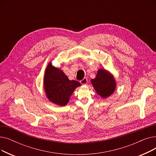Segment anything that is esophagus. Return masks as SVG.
<instances>
[{
	"mask_svg": "<svg viewBox=\"0 0 156 156\" xmlns=\"http://www.w3.org/2000/svg\"><path fill=\"white\" fill-rule=\"evenodd\" d=\"M80 82L81 84H82V85H86V84L87 83V82H88L87 78H84L83 80H80Z\"/></svg>",
	"mask_w": 156,
	"mask_h": 156,
	"instance_id": "obj_1",
	"label": "esophagus"
}]
</instances>
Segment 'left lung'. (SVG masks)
<instances>
[{
    "label": "left lung",
    "instance_id": "obj_1",
    "mask_svg": "<svg viewBox=\"0 0 156 156\" xmlns=\"http://www.w3.org/2000/svg\"><path fill=\"white\" fill-rule=\"evenodd\" d=\"M91 83L97 94L103 99L110 97L116 88V81L114 75L104 68L98 69L95 78L91 80Z\"/></svg>",
    "mask_w": 156,
    "mask_h": 156
}]
</instances>
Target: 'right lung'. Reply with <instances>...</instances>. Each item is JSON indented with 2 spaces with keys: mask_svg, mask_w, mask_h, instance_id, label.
<instances>
[{
  "mask_svg": "<svg viewBox=\"0 0 156 156\" xmlns=\"http://www.w3.org/2000/svg\"><path fill=\"white\" fill-rule=\"evenodd\" d=\"M44 89L49 101L59 106H65L75 90L81 86L76 80H70L62 70L53 66L49 62L45 71Z\"/></svg>",
  "mask_w": 156,
  "mask_h": 156,
  "instance_id": "right-lung-1",
  "label": "right lung"
}]
</instances>
